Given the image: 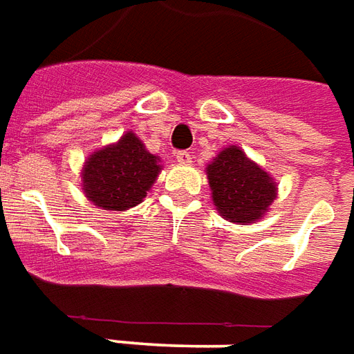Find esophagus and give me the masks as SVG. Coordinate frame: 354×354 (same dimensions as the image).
<instances>
[{"instance_id":"esophagus-1","label":"esophagus","mask_w":354,"mask_h":354,"mask_svg":"<svg viewBox=\"0 0 354 354\" xmlns=\"http://www.w3.org/2000/svg\"><path fill=\"white\" fill-rule=\"evenodd\" d=\"M177 162L181 165H189L190 162H192L190 152H187V150H179V152H177Z\"/></svg>"}]
</instances>
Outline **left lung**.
<instances>
[{
	"instance_id": "obj_1",
	"label": "left lung",
	"mask_w": 354,
	"mask_h": 354,
	"mask_svg": "<svg viewBox=\"0 0 354 354\" xmlns=\"http://www.w3.org/2000/svg\"><path fill=\"white\" fill-rule=\"evenodd\" d=\"M205 175L215 209L234 225L259 221L278 196V185L270 173L245 156L236 145L213 158Z\"/></svg>"
}]
</instances>
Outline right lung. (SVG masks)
Masks as SVG:
<instances>
[{
  "label": "right lung",
  "mask_w": 354,
  "mask_h": 354,
  "mask_svg": "<svg viewBox=\"0 0 354 354\" xmlns=\"http://www.w3.org/2000/svg\"><path fill=\"white\" fill-rule=\"evenodd\" d=\"M160 162L135 133L125 131L116 142L87 156L82 167V190L97 207L125 212L147 198L164 167Z\"/></svg>",
  "instance_id": "1"
}]
</instances>
